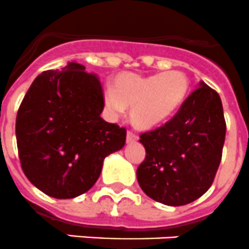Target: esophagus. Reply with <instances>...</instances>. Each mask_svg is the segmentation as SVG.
Here are the masks:
<instances>
[{
	"instance_id": "1",
	"label": "esophagus",
	"mask_w": 249,
	"mask_h": 249,
	"mask_svg": "<svg viewBox=\"0 0 249 249\" xmlns=\"http://www.w3.org/2000/svg\"><path fill=\"white\" fill-rule=\"evenodd\" d=\"M139 137L132 132V131H127V143H132V142H136Z\"/></svg>"
}]
</instances>
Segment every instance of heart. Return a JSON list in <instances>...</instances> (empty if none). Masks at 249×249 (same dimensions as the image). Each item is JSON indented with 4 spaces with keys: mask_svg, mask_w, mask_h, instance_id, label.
Wrapping results in <instances>:
<instances>
[{
    "mask_svg": "<svg viewBox=\"0 0 249 249\" xmlns=\"http://www.w3.org/2000/svg\"><path fill=\"white\" fill-rule=\"evenodd\" d=\"M190 83L180 71L154 75L122 72L112 88L104 89V104L112 117L131 107V121L139 128H151L165 122L179 109L188 95Z\"/></svg>",
    "mask_w": 249,
    "mask_h": 249,
    "instance_id": "obj_1",
    "label": "heart"
}]
</instances>
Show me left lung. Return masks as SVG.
<instances>
[{"instance_id":"obj_1","label":"left lung","mask_w":249,"mask_h":249,"mask_svg":"<svg viewBox=\"0 0 249 249\" xmlns=\"http://www.w3.org/2000/svg\"><path fill=\"white\" fill-rule=\"evenodd\" d=\"M225 132L220 96L200 81L172 120L140 136L146 150L136 172L141 190L168 206L194 202L213 184Z\"/></svg>"}]
</instances>
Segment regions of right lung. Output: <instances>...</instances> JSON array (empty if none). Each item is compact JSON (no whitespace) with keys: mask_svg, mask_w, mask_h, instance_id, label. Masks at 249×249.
Segmentation results:
<instances>
[{"mask_svg":"<svg viewBox=\"0 0 249 249\" xmlns=\"http://www.w3.org/2000/svg\"><path fill=\"white\" fill-rule=\"evenodd\" d=\"M103 109L99 77L80 63L44 71L33 81L16 117V141L26 178L43 194H85L104 159L124 146L126 129L103 120Z\"/></svg>","mask_w":249,"mask_h":249,"instance_id":"obj_1","label":"right lung"}]
</instances>
